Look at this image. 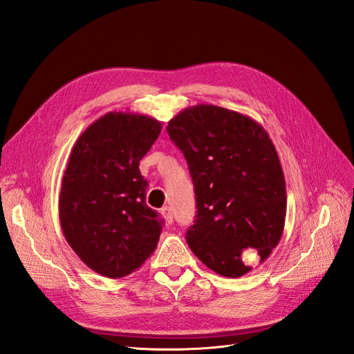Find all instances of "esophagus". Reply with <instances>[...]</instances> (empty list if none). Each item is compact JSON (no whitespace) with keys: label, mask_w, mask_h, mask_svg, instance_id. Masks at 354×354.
<instances>
[{"label":"esophagus","mask_w":354,"mask_h":354,"mask_svg":"<svg viewBox=\"0 0 354 354\" xmlns=\"http://www.w3.org/2000/svg\"><path fill=\"white\" fill-rule=\"evenodd\" d=\"M162 216H163V219L166 221L167 225H172V222H174L172 209H170V207H163V209H162Z\"/></svg>","instance_id":"esophagus-1"}]
</instances>
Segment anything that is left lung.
I'll use <instances>...</instances> for the list:
<instances>
[{
    "mask_svg": "<svg viewBox=\"0 0 354 354\" xmlns=\"http://www.w3.org/2000/svg\"><path fill=\"white\" fill-rule=\"evenodd\" d=\"M166 129L196 191V221L185 235L191 252L222 277L245 275L252 268L243 250H257L261 263L283 232L287 192L275 145L252 118L213 104L184 109Z\"/></svg>",
    "mask_w": 354,
    "mask_h": 354,
    "instance_id": "8db88e82",
    "label": "left lung"
}]
</instances>
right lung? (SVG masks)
Instances as JSON below:
<instances>
[{
    "mask_svg": "<svg viewBox=\"0 0 354 354\" xmlns=\"http://www.w3.org/2000/svg\"><path fill=\"white\" fill-rule=\"evenodd\" d=\"M160 132L154 118L110 111L72 148L59 196L62 231L77 257L102 277L129 275L157 247L163 222L145 204L140 162Z\"/></svg>",
    "mask_w": 354,
    "mask_h": 354,
    "instance_id": "1",
    "label": "right lung"
}]
</instances>
